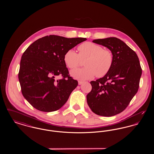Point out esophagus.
Wrapping results in <instances>:
<instances>
[{"mask_svg":"<svg viewBox=\"0 0 154 154\" xmlns=\"http://www.w3.org/2000/svg\"><path fill=\"white\" fill-rule=\"evenodd\" d=\"M82 83H83V81H79V85H81Z\"/></svg>","mask_w":154,"mask_h":154,"instance_id":"esophagus-1","label":"esophagus"}]
</instances>
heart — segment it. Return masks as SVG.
Listing matches in <instances>:
<instances>
[{"label":"heart","mask_w":154,"mask_h":154,"mask_svg":"<svg viewBox=\"0 0 154 154\" xmlns=\"http://www.w3.org/2000/svg\"><path fill=\"white\" fill-rule=\"evenodd\" d=\"M77 53L70 49L65 52L63 61L70 69L79 67L82 60H85V67L73 70L70 75L77 80H85L96 75L102 77L109 72L113 65V55L110 50L103 49L102 46L92 42L81 44Z\"/></svg>","instance_id":"b5f03b06"}]
</instances>
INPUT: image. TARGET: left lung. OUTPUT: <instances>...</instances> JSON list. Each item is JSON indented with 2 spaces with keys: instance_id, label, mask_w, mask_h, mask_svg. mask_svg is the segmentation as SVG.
Instances as JSON below:
<instances>
[{
  "instance_id": "obj_1",
  "label": "left lung",
  "mask_w": 154,
  "mask_h": 154,
  "mask_svg": "<svg viewBox=\"0 0 154 154\" xmlns=\"http://www.w3.org/2000/svg\"><path fill=\"white\" fill-rule=\"evenodd\" d=\"M109 49L113 65L102 78L91 81V91L87 95L89 108L98 116L111 117L122 112L139 87L142 70L136 53L117 37L92 41Z\"/></svg>"
}]
</instances>
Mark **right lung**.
Returning a JSON list of instances; mask_svg holds the SVG:
<instances>
[{
    "label": "right lung",
    "instance_id": "right-lung-1",
    "mask_svg": "<svg viewBox=\"0 0 154 154\" xmlns=\"http://www.w3.org/2000/svg\"><path fill=\"white\" fill-rule=\"evenodd\" d=\"M87 40L50 35L37 40L23 52L18 79L22 95L34 108L51 112L66 103L78 81L69 76L63 57ZM58 75L63 79L55 81Z\"/></svg>",
    "mask_w": 154,
    "mask_h": 154
}]
</instances>
